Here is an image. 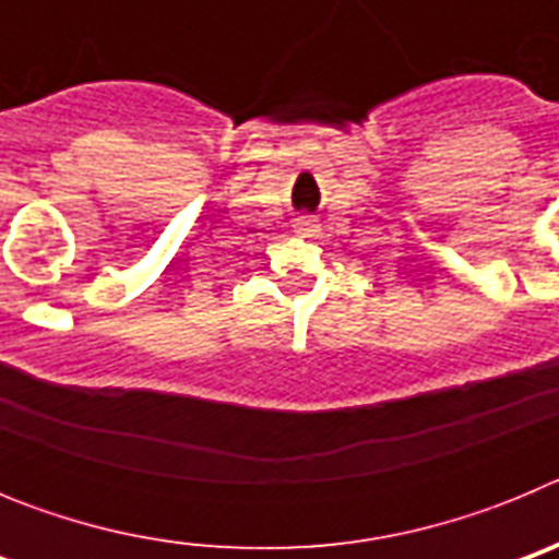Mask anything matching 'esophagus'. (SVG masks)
Segmentation results:
<instances>
[{
	"label": "esophagus",
	"instance_id": "obj_1",
	"mask_svg": "<svg viewBox=\"0 0 559 559\" xmlns=\"http://www.w3.org/2000/svg\"><path fill=\"white\" fill-rule=\"evenodd\" d=\"M294 229L296 235H302V237H316L319 235V224H316L310 215H299V218L294 221Z\"/></svg>",
	"mask_w": 559,
	"mask_h": 559
}]
</instances>
